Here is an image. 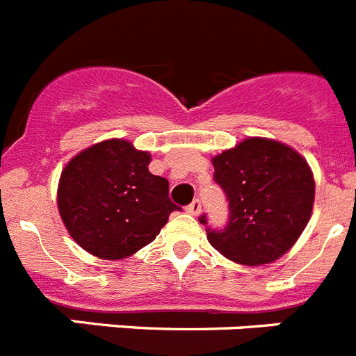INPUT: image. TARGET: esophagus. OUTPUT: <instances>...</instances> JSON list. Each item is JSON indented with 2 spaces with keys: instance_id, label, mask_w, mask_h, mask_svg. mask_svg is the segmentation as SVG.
Returning <instances> with one entry per match:
<instances>
[{
  "instance_id": "1",
  "label": "esophagus",
  "mask_w": 356,
  "mask_h": 356,
  "mask_svg": "<svg viewBox=\"0 0 356 356\" xmlns=\"http://www.w3.org/2000/svg\"><path fill=\"white\" fill-rule=\"evenodd\" d=\"M187 212L193 213V216H197L201 212V201L200 200H194L191 205H187Z\"/></svg>"
}]
</instances>
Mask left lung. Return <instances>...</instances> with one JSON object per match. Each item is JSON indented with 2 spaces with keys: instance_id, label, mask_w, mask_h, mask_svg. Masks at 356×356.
I'll list each match as a JSON object with an SVG mask.
<instances>
[{
  "instance_id": "1",
  "label": "left lung",
  "mask_w": 356,
  "mask_h": 356,
  "mask_svg": "<svg viewBox=\"0 0 356 356\" xmlns=\"http://www.w3.org/2000/svg\"><path fill=\"white\" fill-rule=\"evenodd\" d=\"M212 163L229 213L222 229L200 217L210 244L244 266L271 264L287 253L312 213L316 184L307 160L287 144L251 137Z\"/></svg>"
}]
</instances>
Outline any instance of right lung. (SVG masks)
Returning a JSON list of instances; mask_svg holds the SVG:
<instances>
[{
	"label": "right lung",
	"instance_id": "add662e5",
	"mask_svg": "<svg viewBox=\"0 0 356 356\" xmlns=\"http://www.w3.org/2000/svg\"><path fill=\"white\" fill-rule=\"evenodd\" d=\"M151 155L122 139L97 143L64 168L58 212L76 244L105 260L127 259L155 241L169 213V181L151 175Z\"/></svg>",
	"mask_w": 356,
	"mask_h": 356
}]
</instances>
